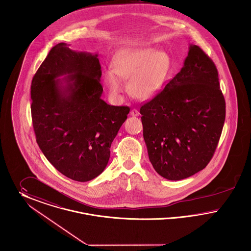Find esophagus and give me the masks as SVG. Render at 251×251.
Masks as SVG:
<instances>
[{
  "instance_id": "esophagus-1",
  "label": "esophagus",
  "mask_w": 251,
  "mask_h": 251,
  "mask_svg": "<svg viewBox=\"0 0 251 251\" xmlns=\"http://www.w3.org/2000/svg\"><path fill=\"white\" fill-rule=\"evenodd\" d=\"M130 114H131V116H133V117H137V116H139V115H140V112H139V110H138V109L134 108V109H132Z\"/></svg>"
}]
</instances>
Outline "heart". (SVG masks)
Listing matches in <instances>:
<instances>
[{
    "label": "heart",
    "mask_w": 251,
    "mask_h": 251,
    "mask_svg": "<svg viewBox=\"0 0 251 251\" xmlns=\"http://www.w3.org/2000/svg\"><path fill=\"white\" fill-rule=\"evenodd\" d=\"M113 71L105 73L109 92L118 95L125 89L120 79H129L128 90L134 97L150 100L157 96L164 86L171 70L169 54L152 47L126 48L115 54Z\"/></svg>",
    "instance_id": "heart-1"
}]
</instances>
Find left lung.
<instances>
[{
  "mask_svg": "<svg viewBox=\"0 0 251 251\" xmlns=\"http://www.w3.org/2000/svg\"><path fill=\"white\" fill-rule=\"evenodd\" d=\"M140 112L148 157L159 176L180 180L203 170L218 145L226 117L212 60L190 44L180 72Z\"/></svg>",
  "mask_w": 251,
  "mask_h": 251,
  "instance_id": "1",
  "label": "left lung"
}]
</instances>
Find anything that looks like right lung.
<instances>
[{
    "mask_svg": "<svg viewBox=\"0 0 251 251\" xmlns=\"http://www.w3.org/2000/svg\"><path fill=\"white\" fill-rule=\"evenodd\" d=\"M97 56L60 42L31 84L32 121L40 150L57 171L80 182L105 170L111 143L130 110L101 99Z\"/></svg>",
    "mask_w": 251,
    "mask_h": 251,
    "instance_id": "add662e5",
    "label": "right lung"
}]
</instances>
